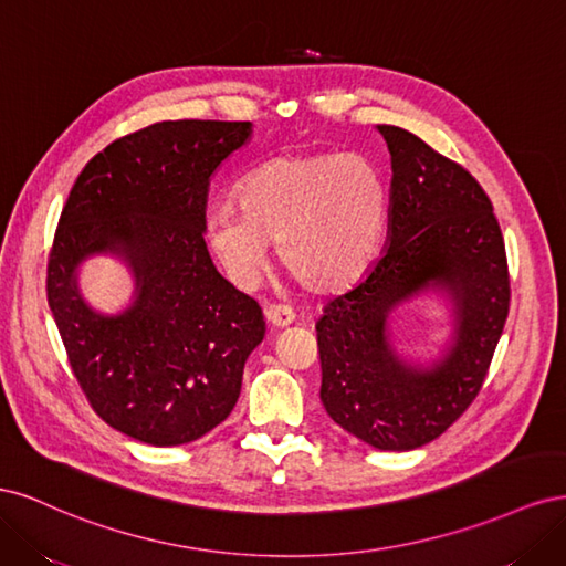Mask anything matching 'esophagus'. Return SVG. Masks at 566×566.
Segmentation results:
<instances>
[{"instance_id":"obj_1","label":"esophagus","mask_w":566,"mask_h":566,"mask_svg":"<svg viewBox=\"0 0 566 566\" xmlns=\"http://www.w3.org/2000/svg\"><path fill=\"white\" fill-rule=\"evenodd\" d=\"M264 316L273 325V328H287V325L295 321V314L290 312L287 306H281V304H269L264 310Z\"/></svg>"}]
</instances>
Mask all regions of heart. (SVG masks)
Here are the masks:
<instances>
[{
	"label": "heart",
	"mask_w": 566,
	"mask_h": 566,
	"mask_svg": "<svg viewBox=\"0 0 566 566\" xmlns=\"http://www.w3.org/2000/svg\"><path fill=\"white\" fill-rule=\"evenodd\" d=\"M238 210L221 205L205 235L238 283H252L279 243L283 271L304 293L339 295L366 276L387 217L378 165L356 153H281L238 184Z\"/></svg>",
	"instance_id": "b5f03b06"
}]
</instances>
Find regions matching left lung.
<instances>
[{
	"label": "left lung",
	"instance_id": "8db88e82",
	"mask_svg": "<svg viewBox=\"0 0 566 566\" xmlns=\"http://www.w3.org/2000/svg\"><path fill=\"white\" fill-rule=\"evenodd\" d=\"M391 156L387 248L316 323L321 401L380 451L430 443L484 385L510 310L507 256L484 188L416 134L378 125ZM427 289L452 300V345L432 367L403 363L388 316Z\"/></svg>",
	"mask_w": 566,
	"mask_h": 566
}]
</instances>
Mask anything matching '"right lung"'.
Wrapping results in <instances>:
<instances>
[{
    "instance_id": "1",
    "label": "right lung",
    "mask_w": 566,
    "mask_h": 566,
    "mask_svg": "<svg viewBox=\"0 0 566 566\" xmlns=\"http://www.w3.org/2000/svg\"><path fill=\"white\" fill-rule=\"evenodd\" d=\"M250 134V123L219 119L127 134L84 165L59 219L46 300L67 361L96 416L150 447L224 422L266 333L260 304L221 276L202 238L210 179ZM92 253H115L133 271L123 315L83 302L76 266Z\"/></svg>"
}]
</instances>
